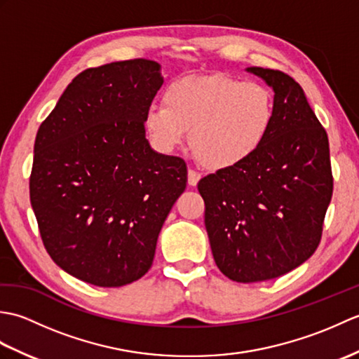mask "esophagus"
<instances>
[{
  "instance_id": "obj_1",
  "label": "esophagus",
  "mask_w": 359,
  "mask_h": 359,
  "mask_svg": "<svg viewBox=\"0 0 359 359\" xmlns=\"http://www.w3.org/2000/svg\"><path fill=\"white\" fill-rule=\"evenodd\" d=\"M201 180V174L194 170H188V185L196 187Z\"/></svg>"
}]
</instances>
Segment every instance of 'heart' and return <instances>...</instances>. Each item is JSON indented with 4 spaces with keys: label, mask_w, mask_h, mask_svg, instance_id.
I'll use <instances>...</instances> for the list:
<instances>
[{
    "label": "heart",
    "mask_w": 359,
    "mask_h": 359,
    "mask_svg": "<svg viewBox=\"0 0 359 359\" xmlns=\"http://www.w3.org/2000/svg\"><path fill=\"white\" fill-rule=\"evenodd\" d=\"M162 100L144 112L152 144L172 152L189 131V147L211 170H230L256 154L276 118L269 86L222 74L174 80Z\"/></svg>",
    "instance_id": "1"
}]
</instances>
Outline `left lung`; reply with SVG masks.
<instances>
[{
	"mask_svg": "<svg viewBox=\"0 0 359 359\" xmlns=\"http://www.w3.org/2000/svg\"><path fill=\"white\" fill-rule=\"evenodd\" d=\"M247 72L273 89L271 133L245 162L197 185L216 265L243 284L279 278L315 253L333 193L329 139L302 88L280 71Z\"/></svg>",
	"mask_w": 359,
	"mask_h": 359,
	"instance_id": "left-lung-1",
	"label": "left lung"
}]
</instances>
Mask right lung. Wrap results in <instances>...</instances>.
<instances>
[{"instance_id":"add662e5","label":"right lung","mask_w":359,"mask_h":359,"mask_svg":"<svg viewBox=\"0 0 359 359\" xmlns=\"http://www.w3.org/2000/svg\"><path fill=\"white\" fill-rule=\"evenodd\" d=\"M160 67L137 58L83 71L36 133L29 188L43 243L88 284L140 279L187 188V163L156 152L144 131Z\"/></svg>"}]
</instances>
